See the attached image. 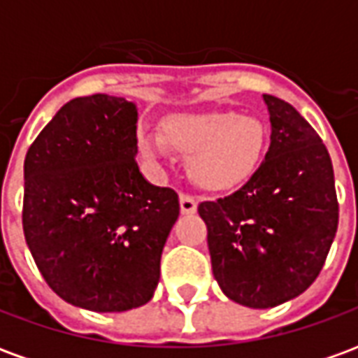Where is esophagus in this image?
<instances>
[{
    "mask_svg": "<svg viewBox=\"0 0 358 358\" xmlns=\"http://www.w3.org/2000/svg\"><path fill=\"white\" fill-rule=\"evenodd\" d=\"M180 210L184 215H194L197 210V199L189 194H180Z\"/></svg>",
    "mask_w": 358,
    "mask_h": 358,
    "instance_id": "34e87169",
    "label": "esophagus"
}]
</instances>
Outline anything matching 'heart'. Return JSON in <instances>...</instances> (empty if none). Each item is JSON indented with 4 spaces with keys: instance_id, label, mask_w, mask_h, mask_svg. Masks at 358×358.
Segmentation results:
<instances>
[{
    "instance_id": "obj_1",
    "label": "heart",
    "mask_w": 358,
    "mask_h": 358,
    "mask_svg": "<svg viewBox=\"0 0 358 358\" xmlns=\"http://www.w3.org/2000/svg\"><path fill=\"white\" fill-rule=\"evenodd\" d=\"M266 130L259 118L230 109L176 113L163 120V136L143 130L141 157L161 164L171 148L189 155V174L201 187L222 189L249 178L261 161Z\"/></svg>"
}]
</instances>
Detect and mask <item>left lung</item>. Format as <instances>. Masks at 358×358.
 Here are the masks:
<instances>
[{"label":"left lung","mask_w":358,"mask_h":358,"mask_svg":"<svg viewBox=\"0 0 358 358\" xmlns=\"http://www.w3.org/2000/svg\"><path fill=\"white\" fill-rule=\"evenodd\" d=\"M263 97L270 115L264 161L238 192L197 207L220 289L251 308L282 305L315 282L339 218L320 136L289 103Z\"/></svg>","instance_id":"8db88e82"}]
</instances>
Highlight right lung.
Segmentation results:
<instances>
[{"label":"right lung","instance_id":"right-lung-1","mask_svg":"<svg viewBox=\"0 0 358 358\" xmlns=\"http://www.w3.org/2000/svg\"><path fill=\"white\" fill-rule=\"evenodd\" d=\"M136 122L124 97H76L24 159L22 230L36 266L61 299L95 313L153 297L180 215L178 194L141 176Z\"/></svg>","mask_w":358,"mask_h":358}]
</instances>
